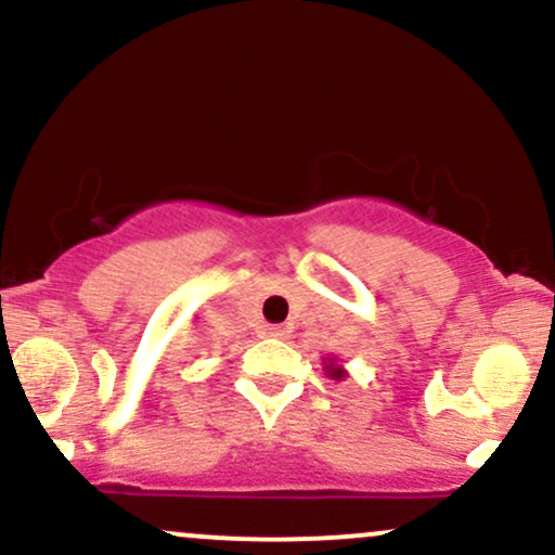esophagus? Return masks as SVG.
Returning a JSON list of instances; mask_svg holds the SVG:
<instances>
[{"label":"esophagus","instance_id":"34e87169","mask_svg":"<svg viewBox=\"0 0 555 555\" xmlns=\"http://www.w3.org/2000/svg\"><path fill=\"white\" fill-rule=\"evenodd\" d=\"M286 331L284 325H271V328H266V336H271V338H284L286 336Z\"/></svg>","mask_w":555,"mask_h":555}]
</instances>
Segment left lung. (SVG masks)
Listing matches in <instances>:
<instances>
[{"instance_id":"1","label":"left lung","mask_w":555,"mask_h":555,"mask_svg":"<svg viewBox=\"0 0 555 555\" xmlns=\"http://www.w3.org/2000/svg\"><path fill=\"white\" fill-rule=\"evenodd\" d=\"M325 372H328V377H333V379H344L346 377V370L336 362V359H328V362H325Z\"/></svg>"}]
</instances>
